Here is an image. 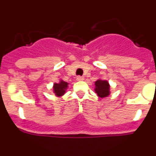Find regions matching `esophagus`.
Segmentation results:
<instances>
[{"mask_svg":"<svg viewBox=\"0 0 156 156\" xmlns=\"http://www.w3.org/2000/svg\"><path fill=\"white\" fill-rule=\"evenodd\" d=\"M76 80L78 81H83V80H84V77H83V76H79L76 77Z\"/></svg>","mask_w":156,"mask_h":156,"instance_id":"34e87169","label":"esophagus"}]
</instances>
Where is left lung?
Wrapping results in <instances>:
<instances>
[{"label":"left lung","mask_w":156,"mask_h":156,"mask_svg":"<svg viewBox=\"0 0 156 156\" xmlns=\"http://www.w3.org/2000/svg\"><path fill=\"white\" fill-rule=\"evenodd\" d=\"M94 91L101 98L108 97L110 94L109 83L105 80H98L94 83Z\"/></svg>","instance_id":"obj_1"}]
</instances>
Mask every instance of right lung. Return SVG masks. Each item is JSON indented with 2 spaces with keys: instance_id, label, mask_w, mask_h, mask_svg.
I'll return each instance as SVG.
<instances>
[{
  "instance_id": "add662e5",
  "label": "right lung",
  "mask_w": 156,
  "mask_h": 156,
  "mask_svg": "<svg viewBox=\"0 0 156 156\" xmlns=\"http://www.w3.org/2000/svg\"><path fill=\"white\" fill-rule=\"evenodd\" d=\"M69 83L67 82H65L62 80H60L59 83H55L53 85V92L55 94L57 97H61L65 94L67 88H68Z\"/></svg>"
}]
</instances>
